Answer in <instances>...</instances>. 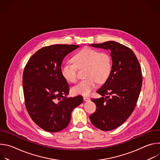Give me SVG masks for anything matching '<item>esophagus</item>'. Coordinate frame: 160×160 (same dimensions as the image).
<instances>
[{
    "label": "esophagus",
    "mask_w": 160,
    "mask_h": 160,
    "mask_svg": "<svg viewBox=\"0 0 160 160\" xmlns=\"http://www.w3.org/2000/svg\"><path fill=\"white\" fill-rule=\"evenodd\" d=\"M83 100H84L85 101H90V98H88V97L84 96V97H83Z\"/></svg>",
    "instance_id": "esophagus-1"
}]
</instances>
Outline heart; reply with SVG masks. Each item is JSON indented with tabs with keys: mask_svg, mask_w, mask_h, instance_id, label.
Masks as SVG:
<instances>
[{
	"mask_svg": "<svg viewBox=\"0 0 160 160\" xmlns=\"http://www.w3.org/2000/svg\"><path fill=\"white\" fill-rule=\"evenodd\" d=\"M72 64L65 63L61 66V73L68 81L75 83L78 80V69L85 68L84 80L73 87L75 94L88 96L96 87L97 83H104L110 76L112 61L110 55L105 51L84 48L73 55Z\"/></svg>",
	"mask_w": 160,
	"mask_h": 160,
	"instance_id": "heart-1",
	"label": "heart"
}]
</instances>
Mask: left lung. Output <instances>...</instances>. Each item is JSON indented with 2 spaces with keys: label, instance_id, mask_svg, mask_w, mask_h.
<instances>
[{
  "label": "left lung",
  "instance_id": "8db88e82",
  "mask_svg": "<svg viewBox=\"0 0 160 160\" xmlns=\"http://www.w3.org/2000/svg\"><path fill=\"white\" fill-rule=\"evenodd\" d=\"M90 45L111 51V72L97 91L102 97L92 99L96 110L89 117L94 126L109 131L122 125L134 110L142 87L141 67L133 52L118 42L108 41Z\"/></svg>",
  "mask_w": 160,
  "mask_h": 160
}]
</instances>
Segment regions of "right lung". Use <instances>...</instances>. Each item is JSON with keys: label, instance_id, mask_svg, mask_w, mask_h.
<instances>
[{"label": "right lung", "instance_id": "right-lung-1", "mask_svg": "<svg viewBox=\"0 0 160 160\" xmlns=\"http://www.w3.org/2000/svg\"><path fill=\"white\" fill-rule=\"evenodd\" d=\"M79 47L67 44L43 47L25 67L22 88L26 108L32 120L47 132L65 128L73 109L83 102L82 96L66 98L70 86L61 73L64 57Z\"/></svg>", "mask_w": 160, "mask_h": 160}]
</instances>
